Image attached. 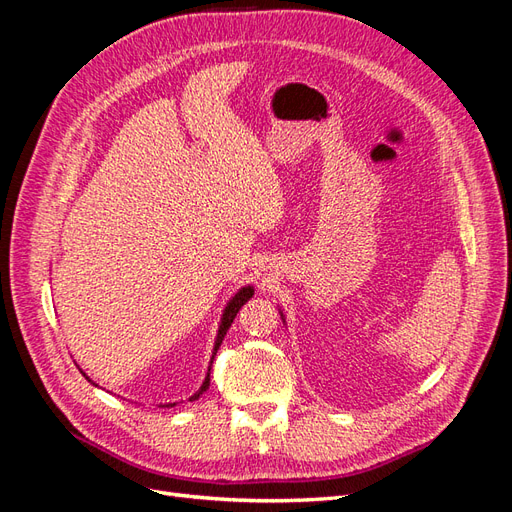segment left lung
<instances>
[{"mask_svg":"<svg viewBox=\"0 0 512 512\" xmlns=\"http://www.w3.org/2000/svg\"><path fill=\"white\" fill-rule=\"evenodd\" d=\"M280 316H282V320H284V314H282V312H280Z\"/></svg>","mask_w":512,"mask_h":512,"instance_id":"left-lung-1","label":"left lung"}]
</instances>
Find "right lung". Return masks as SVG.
<instances>
[{"instance_id":"obj_1","label":"right lung","mask_w":512,"mask_h":512,"mask_svg":"<svg viewBox=\"0 0 512 512\" xmlns=\"http://www.w3.org/2000/svg\"><path fill=\"white\" fill-rule=\"evenodd\" d=\"M252 294H254V288H252V286H243V288H239V292L235 294V297H232V299L226 303V307H224V314H222V320H220L218 335H215V344H213V354H211V361H209L207 376H205L203 384H200V389L190 397V401L198 399L200 395H203V393L209 389V382H211V363H213V359H215V354H218V350H220V346H222V342H224V335H226V331L230 329L232 320H235V316H237L239 309H241L247 301L252 299ZM83 376H85V374H83ZM87 380H89V378H87ZM173 406H177V404H164L162 408H173Z\"/></svg>"}]
</instances>
